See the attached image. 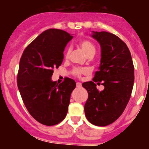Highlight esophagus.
Masks as SVG:
<instances>
[{
	"instance_id": "obj_1",
	"label": "esophagus",
	"mask_w": 149,
	"mask_h": 149,
	"mask_svg": "<svg viewBox=\"0 0 149 149\" xmlns=\"http://www.w3.org/2000/svg\"><path fill=\"white\" fill-rule=\"evenodd\" d=\"M76 86L81 87V83H80V82H77V83H76Z\"/></svg>"
}]
</instances>
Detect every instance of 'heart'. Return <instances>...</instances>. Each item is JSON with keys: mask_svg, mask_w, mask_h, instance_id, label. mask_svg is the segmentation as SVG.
I'll return each instance as SVG.
<instances>
[{"mask_svg": "<svg viewBox=\"0 0 149 149\" xmlns=\"http://www.w3.org/2000/svg\"><path fill=\"white\" fill-rule=\"evenodd\" d=\"M79 45L80 46V47L81 48L82 50L84 51V53L87 55V56H91V55H94L95 53V47L94 45L90 41L86 40H81L79 42ZM70 48H68L66 49L65 52V58H68L69 56V54H70ZM86 72V70L85 69L82 68H74L73 70V73L75 76H80L81 75L85 73Z\"/></svg>", "mask_w": 149, "mask_h": 149, "instance_id": "heart-1", "label": "heart"}]
</instances>
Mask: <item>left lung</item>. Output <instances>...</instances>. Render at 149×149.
<instances>
[{"mask_svg": "<svg viewBox=\"0 0 149 149\" xmlns=\"http://www.w3.org/2000/svg\"><path fill=\"white\" fill-rule=\"evenodd\" d=\"M91 37L101 47V61L93 81L82 84L88 94L84 111L91 124L107 126L118 119L130 100L134 84V66L128 47L116 35L107 31H92ZM97 81L103 82L105 88L102 91L95 87Z\"/></svg>", "mask_w": 149, "mask_h": 149, "instance_id": "8db88e82", "label": "left lung"}]
</instances>
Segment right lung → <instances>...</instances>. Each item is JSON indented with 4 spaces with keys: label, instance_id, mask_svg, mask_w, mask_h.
<instances>
[{
    "label": "right lung",
    "instance_id": "add662e5",
    "mask_svg": "<svg viewBox=\"0 0 149 149\" xmlns=\"http://www.w3.org/2000/svg\"><path fill=\"white\" fill-rule=\"evenodd\" d=\"M73 36L57 29L40 34L24 51L19 63L17 85L30 115L41 124L50 126L64 120L70 94L76 88L73 79L52 81L53 68L63 61V52Z\"/></svg>",
    "mask_w": 149,
    "mask_h": 149
}]
</instances>
